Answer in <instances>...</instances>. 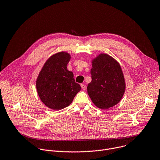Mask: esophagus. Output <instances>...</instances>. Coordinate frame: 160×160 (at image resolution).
<instances>
[{"label":"esophagus","instance_id":"34e87169","mask_svg":"<svg viewBox=\"0 0 160 160\" xmlns=\"http://www.w3.org/2000/svg\"><path fill=\"white\" fill-rule=\"evenodd\" d=\"M81 88L83 90H85L86 88H87V86H86V84H81Z\"/></svg>","mask_w":160,"mask_h":160}]
</instances>
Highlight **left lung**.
Instances as JSON below:
<instances>
[{"label": "left lung", "mask_w": 160, "mask_h": 160, "mask_svg": "<svg viewBox=\"0 0 160 160\" xmlns=\"http://www.w3.org/2000/svg\"><path fill=\"white\" fill-rule=\"evenodd\" d=\"M92 81L88 93L94 104L107 109L118 104L124 95L126 84L121 67L112 57L101 54L92 61Z\"/></svg>", "instance_id": "left-lung-1"}]
</instances>
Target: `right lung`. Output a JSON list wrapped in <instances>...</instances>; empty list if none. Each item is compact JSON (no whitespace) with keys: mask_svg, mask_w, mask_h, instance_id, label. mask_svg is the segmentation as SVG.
<instances>
[{"mask_svg":"<svg viewBox=\"0 0 160 160\" xmlns=\"http://www.w3.org/2000/svg\"><path fill=\"white\" fill-rule=\"evenodd\" d=\"M70 59V54L65 52L52 56L44 64L36 80L38 94L49 108L59 110L68 106L81 90L73 73L67 68Z\"/></svg>","mask_w":160,"mask_h":160,"instance_id":"obj_1","label":"right lung"}]
</instances>
